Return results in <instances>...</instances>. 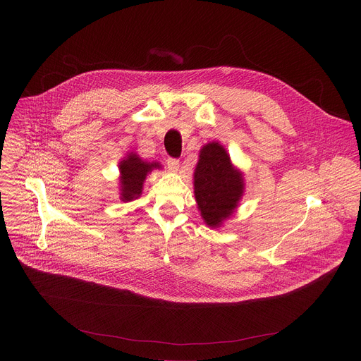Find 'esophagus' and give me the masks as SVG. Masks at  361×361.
Masks as SVG:
<instances>
[{"label": "esophagus", "mask_w": 361, "mask_h": 361, "mask_svg": "<svg viewBox=\"0 0 361 361\" xmlns=\"http://www.w3.org/2000/svg\"><path fill=\"white\" fill-rule=\"evenodd\" d=\"M166 165H168V168H169V171H172V172H178L179 171V159H176V158H168L166 159Z\"/></svg>", "instance_id": "1"}]
</instances>
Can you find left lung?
<instances>
[{"instance_id": "obj_1", "label": "left lung", "mask_w": 361, "mask_h": 361, "mask_svg": "<svg viewBox=\"0 0 361 361\" xmlns=\"http://www.w3.org/2000/svg\"><path fill=\"white\" fill-rule=\"evenodd\" d=\"M195 197L202 218L208 226L218 228L239 204L245 182L229 154L218 142L206 145L195 169Z\"/></svg>"}]
</instances>
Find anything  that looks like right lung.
Listing matches in <instances>:
<instances>
[{"label": "right lung", "mask_w": 361, "mask_h": 361, "mask_svg": "<svg viewBox=\"0 0 361 361\" xmlns=\"http://www.w3.org/2000/svg\"><path fill=\"white\" fill-rule=\"evenodd\" d=\"M155 168H161L158 162H146L135 153L126 155L125 159L119 162L121 200L126 203L140 197L143 182Z\"/></svg>", "instance_id": "obj_1"}]
</instances>
